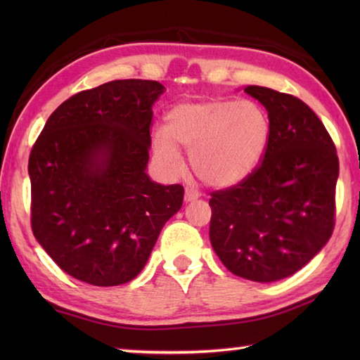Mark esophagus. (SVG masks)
<instances>
[{
	"mask_svg": "<svg viewBox=\"0 0 360 360\" xmlns=\"http://www.w3.org/2000/svg\"><path fill=\"white\" fill-rule=\"evenodd\" d=\"M198 197L200 193L197 191H193V188H186V197H184L186 202H195Z\"/></svg>",
	"mask_w": 360,
	"mask_h": 360,
	"instance_id": "1",
	"label": "esophagus"
}]
</instances>
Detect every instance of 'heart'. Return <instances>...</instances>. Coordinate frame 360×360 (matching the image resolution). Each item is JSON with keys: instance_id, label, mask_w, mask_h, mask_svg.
I'll list each match as a JSON object with an SVG mask.
<instances>
[{"instance_id": "1", "label": "heart", "mask_w": 360, "mask_h": 360, "mask_svg": "<svg viewBox=\"0 0 360 360\" xmlns=\"http://www.w3.org/2000/svg\"><path fill=\"white\" fill-rule=\"evenodd\" d=\"M270 119L252 100H206L174 106L165 129L154 138L158 160L172 172L182 165L178 146L191 150V165L211 187H230L246 179L264 157Z\"/></svg>"}]
</instances>
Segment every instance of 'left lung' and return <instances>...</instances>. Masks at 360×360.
I'll return each instance as SVG.
<instances>
[{
	"mask_svg": "<svg viewBox=\"0 0 360 360\" xmlns=\"http://www.w3.org/2000/svg\"><path fill=\"white\" fill-rule=\"evenodd\" d=\"M270 119L264 162L240 184L211 193L210 240L233 275L273 283L294 275L332 236L337 149L297 96L248 85Z\"/></svg>",
	"mask_w": 360,
	"mask_h": 360,
	"instance_id": "left-lung-1",
	"label": "left lung"
}]
</instances>
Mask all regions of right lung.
<instances>
[{"label": "right lung", "instance_id": "add662e5", "mask_svg": "<svg viewBox=\"0 0 360 360\" xmlns=\"http://www.w3.org/2000/svg\"><path fill=\"white\" fill-rule=\"evenodd\" d=\"M165 87L122 79L84 90L47 119L28 160L34 238L70 276L119 285L139 275L184 187L146 168L152 106Z\"/></svg>", "mask_w": 360, "mask_h": 360}]
</instances>
